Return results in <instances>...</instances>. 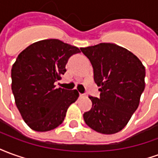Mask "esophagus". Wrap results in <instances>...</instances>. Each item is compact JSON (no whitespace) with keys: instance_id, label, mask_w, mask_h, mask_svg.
Here are the masks:
<instances>
[{"instance_id":"1","label":"esophagus","mask_w":158,"mask_h":158,"mask_svg":"<svg viewBox=\"0 0 158 158\" xmlns=\"http://www.w3.org/2000/svg\"><path fill=\"white\" fill-rule=\"evenodd\" d=\"M86 95L85 94H79V97H85Z\"/></svg>"}]
</instances>
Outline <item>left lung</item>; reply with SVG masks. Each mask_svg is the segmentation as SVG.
<instances>
[{
	"instance_id": "left-lung-1",
	"label": "left lung",
	"mask_w": 158,
	"mask_h": 158,
	"mask_svg": "<svg viewBox=\"0 0 158 158\" xmlns=\"http://www.w3.org/2000/svg\"><path fill=\"white\" fill-rule=\"evenodd\" d=\"M80 50L92 65L101 91L99 98L89 96L92 107L84 113L85 122L96 132H119L139 106L145 89V67L132 52L112 43Z\"/></svg>"
}]
</instances>
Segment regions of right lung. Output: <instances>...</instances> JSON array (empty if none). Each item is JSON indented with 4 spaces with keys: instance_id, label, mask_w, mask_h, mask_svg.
Listing matches in <instances>:
<instances>
[{
    "instance_id": "add662e5",
    "label": "right lung",
    "mask_w": 158,
    "mask_h": 158,
    "mask_svg": "<svg viewBox=\"0 0 158 158\" xmlns=\"http://www.w3.org/2000/svg\"><path fill=\"white\" fill-rule=\"evenodd\" d=\"M78 47L56 39L35 42L23 50L12 68L16 106L30 129L45 132L59 126L69 106L79 97L76 89L56 88L66 64Z\"/></svg>"
}]
</instances>
